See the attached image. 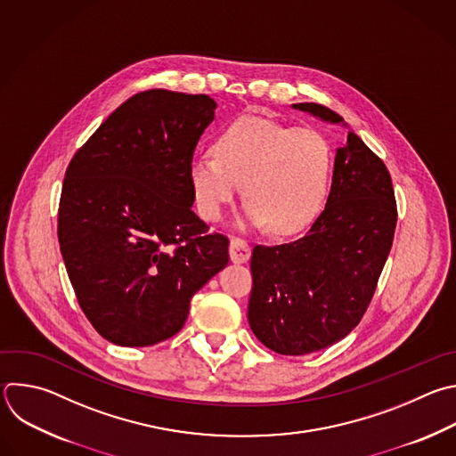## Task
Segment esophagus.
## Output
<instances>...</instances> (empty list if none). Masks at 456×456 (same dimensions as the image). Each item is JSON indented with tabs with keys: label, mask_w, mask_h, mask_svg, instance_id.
<instances>
[{
	"label": "esophagus",
	"mask_w": 456,
	"mask_h": 456,
	"mask_svg": "<svg viewBox=\"0 0 456 456\" xmlns=\"http://www.w3.org/2000/svg\"><path fill=\"white\" fill-rule=\"evenodd\" d=\"M229 254H231V261L232 263H247L250 259V245L247 243V240L234 236L229 243Z\"/></svg>",
	"instance_id": "esophagus-1"
}]
</instances>
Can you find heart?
I'll return each mask as SVG.
<instances>
[{
    "label": "heart",
    "mask_w": 456,
    "mask_h": 456,
    "mask_svg": "<svg viewBox=\"0 0 456 456\" xmlns=\"http://www.w3.org/2000/svg\"><path fill=\"white\" fill-rule=\"evenodd\" d=\"M331 170L333 148L319 130L241 116L218 132L213 154L193 158L190 181L206 220L218 222L243 184L240 225L289 234L321 211Z\"/></svg>",
    "instance_id": "heart-1"
}]
</instances>
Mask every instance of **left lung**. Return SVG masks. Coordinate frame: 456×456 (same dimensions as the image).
I'll use <instances>...</instances> for the list:
<instances>
[{"mask_svg": "<svg viewBox=\"0 0 456 456\" xmlns=\"http://www.w3.org/2000/svg\"><path fill=\"white\" fill-rule=\"evenodd\" d=\"M330 123L342 116L319 103H293ZM397 206L390 174L349 130L337 150L331 191L310 231L252 250L248 324L268 349L300 356L347 337L365 315L390 254Z\"/></svg>", "mask_w": 456, "mask_h": 456, "instance_id": "1", "label": "left lung"}]
</instances>
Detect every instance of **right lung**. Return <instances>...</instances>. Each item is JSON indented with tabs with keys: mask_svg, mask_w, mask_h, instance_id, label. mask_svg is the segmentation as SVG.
Masks as SVG:
<instances>
[{
	"mask_svg": "<svg viewBox=\"0 0 456 456\" xmlns=\"http://www.w3.org/2000/svg\"><path fill=\"white\" fill-rule=\"evenodd\" d=\"M208 94L148 89L121 103L73 156L59 245L93 328L123 347L179 333L191 297L229 263V240L191 209L190 165L215 118Z\"/></svg>",
	"mask_w": 456,
	"mask_h": 456,
	"instance_id": "add662e5",
	"label": "right lung"
}]
</instances>
